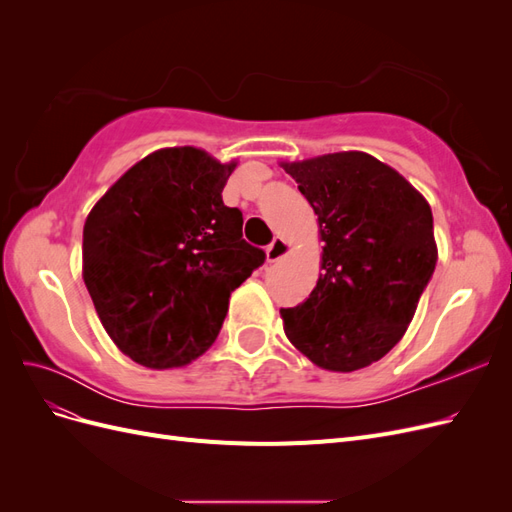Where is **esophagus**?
<instances>
[{"label": "esophagus", "instance_id": "1", "mask_svg": "<svg viewBox=\"0 0 512 512\" xmlns=\"http://www.w3.org/2000/svg\"><path fill=\"white\" fill-rule=\"evenodd\" d=\"M288 252H290L288 241L282 239V237H275V239L267 245V260H269V262H277V260H282Z\"/></svg>", "mask_w": 512, "mask_h": 512}]
</instances>
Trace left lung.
I'll return each instance as SVG.
<instances>
[{"label":"left lung","mask_w":512,"mask_h":512,"mask_svg":"<svg viewBox=\"0 0 512 512\" xmlns=\"http://www.w3.org/2000/svg\"><path fill=\"white\" fill-rule=\"evenodd\" d=\"M282 166L316 211L324 241V273L309 299L280 309L286 337L322 369H363L404 337L436 269L431 207L363 151Z\"/></svg>","instance_id":"left-lung-1"}]
</instances>
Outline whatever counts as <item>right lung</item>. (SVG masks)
<instances>
[{
  "label": "right lung",
  "instance_id": "right-lung-1",
  "mask_svg": "<svg viewBox=\"0 0 512 512\" xmlns=\"http://www.w3.org/2000/svg\"><path fill=\"white\" fill-rule=\"evenodd\" d=\"M237 162L196 147L149 153L83 228V280L102 327L132 361L183 367L218 337L230 292L265 262L222 190Z\"/></svg>",
  "mask_w": 512,
  "mask_h": 512
}]
</instances>
